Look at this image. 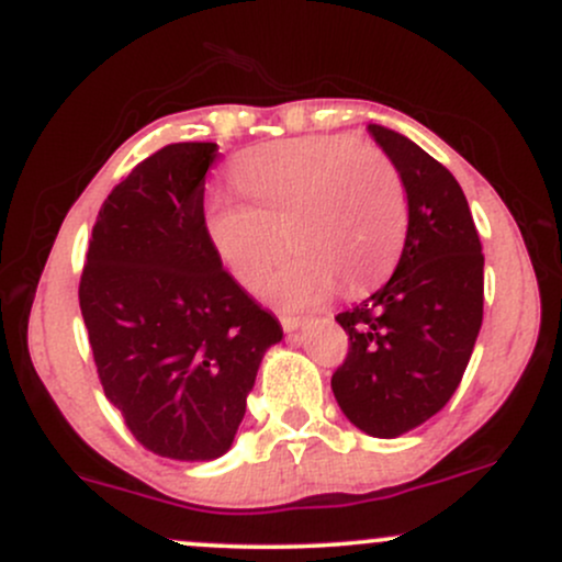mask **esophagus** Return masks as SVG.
<instances>
[{"mask_svg":"<svg viewBox=\"0 0 562 562\" xmlns=\"http://www.w3.org/2000/svg\"><path fill=\"white\" fill-rule=\"evenodd\" d=\"M280 325H282V330H285V333H295V330H299V327H303V317H293V314H282Z\"/></svg>","mask_w":562,"mask_h":562,"instance_id":"34e87169","label":"esophagus"}]
</instances>
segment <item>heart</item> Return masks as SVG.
I'll return each mask as SVG.
<instances>
[{"mask_svg":"<svg viewBox=\"0 0 562 562\" xmlns=\"http://www.w3.org/2000/svg\"><path fill=\"white\" fill-rule=\"evenodd\" d=\"M229 177L248 205L214 200L205 232L248 290L261 285L288 243L299 248L263 285L277 306H314L338 282L362 290L396 261L406 198L396 166L378 147L351 137L269 142L237 156Z\"/></svg>","mask_w":562,"mask_h":562,"instance_id":"b5f03b06","label":"heart"}]
</instances>
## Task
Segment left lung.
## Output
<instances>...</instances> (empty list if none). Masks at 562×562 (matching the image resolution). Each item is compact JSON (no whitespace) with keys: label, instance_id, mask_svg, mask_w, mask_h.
<instances>
[{"label":"left lung","instance_id":"obj_1","mask_svg":"<svg viewBox=\"0 0 562 562\" xmlns=\"http://www.w3.org/2000/svg\"><path fill=\"white\" fill-rule=\"evenodd\" d=\"M367 128L402 177L409 224L391 280L335 317L348 353L333 393L359 430L396 438L441 412L465 375L483 322V254L447 166L404 134Z\"/></svg>","mask_w":562,"mask_h":562}]
</instances>
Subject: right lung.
Returning a JSON list of instances; mask_svg holds the SVG:
<instances>
[{
    "instance_id": "right-lung-1",
    "label": "right lung",
    "mask_w": 562,
    "mask_h": 562,
    "mask_svg": "<svg viewBox=\"0 0 562 562\" xmlns=\"http://www.w3.org/2000/svg\"><path fill=\"white\" fill-rule=\"evenodd\" d=\"M216 142L145 158L102 203L79 282L81 317L108 402L147 451L216 460L282 327L224 272L205 232Z\"/></svg>"
}]
</instances>
